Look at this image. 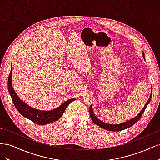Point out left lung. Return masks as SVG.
<instances>
[{
    "label": "left lung",
    "instance_id": "8db88e82",
    "mask_svg": "<svg viewBox=\"0 0 160 160\" xmlns=\"http://www.w3.org/2000/svg\"><path fill=\"white\" fill-rule=\"evenodd\" d=\"M142 55H143V59H145V55H144L143 52H142ZM152 90L151 92V94H150L148 101H147V103H146V105H145V106L142 109V111L139 113V114H138V115L135 116V117H134L133 118L131 119L130 120H128L125 122L119 123V124H109L108 123H105L104 122H102V121L97 118L95 115L94 114L93 109H92V105L90 106V109H89V114H90L91 119H92V121H93V122L95 124L98 125V126L101 127V128L105 129L108 130V131H112V132H119V131H122V130L125 129L127 128H129L131 126H132L133 125H134L140 118H141L142 114L145 111V109H146L150 101H151V99H152Z\"/></svg>",
    "mask_w": 160,
    "mask_h": 160
}]
</instances>
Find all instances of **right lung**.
Returning <instances> with one entry per match:
<instances>
[{"label": "right lung", "instance_id": "right-lung-1", "mask_svg": "<svg viewBox=\"0 0 160 160\" xmlns=\"http://www.w3.org/2000/svg\"><path fill=\"white\" fill-rule=\"evenodd\" d=\"M12 66L11 64V72L8 79V90L11 97L12 102L16 109L23 117L31 120L32 122L37 124L46 125L56 122L63 114L67 106L75 99V98L68 99L56 109L50 111H42L33 108L22 101L15 93L12 85Z\"/></svg>", "mask_w": 160, "mask_h": 160}]
</instances>
